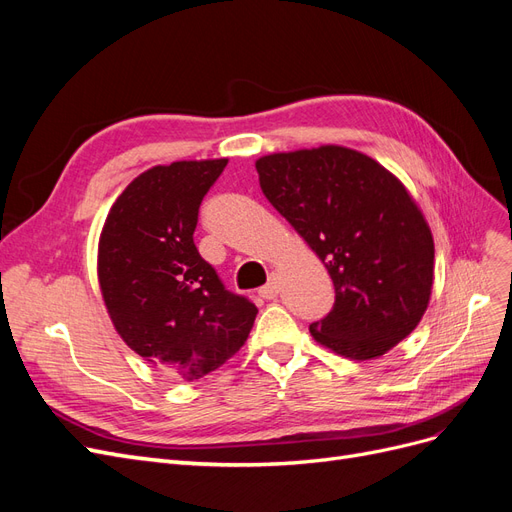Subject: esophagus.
Listing matches in <instances>:
<instances>
[{
  "label": "esophagus",
  "instance_id": "obj_1",
  "mask_svg": "<svg viewBox=\"0 0 512 512\" xmlns=\"http://www.w3.org/2000/svg\"><path fill=\"white\" fill-rule=\"evenodd\" d=\"M258 294H260V297L262 299H267V301H271V299H275L277 297V294H280V282H277V277L273 275L271 277V280L265 284V286H262L260 290H258Z\"/></svg>",
  "mask_w": 512,
  "mask_h": 512
}]
</instances>
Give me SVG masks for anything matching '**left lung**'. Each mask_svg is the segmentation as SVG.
<instances>
[{
  "instance_id": "8db88e82",
  "label": "left lung",
  "mask_w": 512,
  "mask_h": 512,
  "mask_svg": "<svg viewBox=\"0 0 512 512\" xmlns=\"http://www.w3.org/2000/svg\"><path fill=\"white\" fill-rule=\"evenodd\" d=\"M262 194L327 267L335 303L309 324L324 348L378 359L421 322L433 286V237L391 170L339 145L256 160Z\"/></svg>"
}]
</instances>
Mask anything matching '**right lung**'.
Instances as JSON below:
<instances>
[{
  "instance_id": "right-lung-1",
  "label": "right lung",
  "mask_w": 512,
  "mask_h": 512,
  "mask_svg": "<svg viewBox=\"0 0 512 512\" xmlns=\"http://www.w3.org/2000/svg\"><path fill=\"white\" fill-rule=\"evenodd\" d=\"M222 160L153 166L119 194L98 245L102 299L117 333L185 380L222 367L254 327L252 301L224 288L198 254V207Z\"/></svg>"
}]
</instances>
